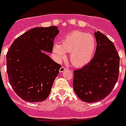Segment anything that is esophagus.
<instances>
[{
    "instance_id": "esophagus-1",
    "label": "esophagus",
    "mask_w": 126,
    "mask_h": 126,
    "mask_svg": "<svg viewBox=\"0 0 126 126\" xmlns=\"http://www.w3.org/2000/svg\"><path fill=\"white\" fill-rule=\"evenodd\" d=\"M66 69H66L65 67H61L60 68V69H59V72L63 73V71H65Z\"/></svg>"
}]
</instances>
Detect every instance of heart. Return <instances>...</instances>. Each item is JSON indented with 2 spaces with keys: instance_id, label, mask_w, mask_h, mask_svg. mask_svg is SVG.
Returning <instances> with one entry per match:
<instances>
[{
  "instance_id": "heart-1",
  "label": "heart",
  "mask_w": 126,
  "mask_h": 126,
  "mask_svg": "<svg viewBox=\"0 0 126 126\" xmlns=\"http://www.w3.org/2000/svg\"><path fill=\"white\" fill-rule=\"evenodd\" d=\"M96 48V41L92 34L75 31L66 35L62 43H55L53 52L57 60L62 61L70 53V61L75 67H83L92 61Z\"/></svg>"
}]
</instances>
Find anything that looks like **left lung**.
<instances>
[{
    "mask_svg": "<svg viewBox=\"0 0 126 126\" xmlns=\"http://www.w3.org/2000/svg\"><path fill=\"white\" fill-rule=\"evenodd\" d=\"M97 42L94 58L74 71L73 89L82 101L97 102L110 94L118 81L120 57L114 45L99 31L94 32Z\"/></svg>",
    "mask_w": 126,
    "mask_h": 126,
    "instance_id": "1",
    "label": "left lung"
}]
</instances>
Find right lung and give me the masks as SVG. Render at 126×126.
<instances>
[{"instance_id": "add662e5", "label": "right lung", "mask_w": 126, "mask_h": 126, "mask_svg": "<svg viewBox=\"0 0 126 126\" xmlns=\"http://www.w3.org/2000/svg\"><path fill=\"white\" fill-rule=\"evenodd\" d=\"M57 27H35L13 42L6 54V71L16 94L29 102L44 101L48 97L61 65L52 60Z\"/></svg>"}]
</instances>
